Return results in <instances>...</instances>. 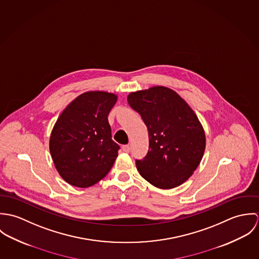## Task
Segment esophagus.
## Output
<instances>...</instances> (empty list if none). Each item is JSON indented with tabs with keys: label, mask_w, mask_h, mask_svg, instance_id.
Returning <instances> with one entry per match:
<instances>
[{
	"label": "esophagus",
	"mask_w": 259,
	"mask_h": 259,
	"mask_svg": "<svg viewBox=\"0 0 259 259\" xmlns=\"http://www.w3.org/2000/svg\"><path fill=\"white\" fill-rule=\"evenodd\" d=\"M122 150L124 152H130L131 151V146L130 145H125V146H122Z\"/></svg>",
	"instance_id": "obj_1"
}]
</instances>
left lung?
Listing matches in <instances>:
<instances>
[{"mask_svg":"<svg viewBox=\"0 0 259 259\" xmlns=\"http://www.w3.org/2000/svg\"><path fill=\"white\" fill-rule=\"evenodd\" d=\"M127 103L148 127V153L136 160L140 175L162 189L183 185L205 149L204 131L194 111L175 91L160 85L131 93Z\"/></svg>","mask_w":259,"mask_h":259,"instance_id":"left-lung-1","label":"left lung"}]
</instances>
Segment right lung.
I'll return each instance as SVG.
<instances>
[{"label": "right lung", "mask_w": 259, "mask_h": 259, "mask_svg": "<svg viewBox=\"0 0 259 259\" xmlns=\"http://www.w3.org/2000/svg\"><path fill=\"white\" fill-rule=\"evenodd\" d=\"M117 97L87 92L63 111L50 138V152L60 176L68 184L89 187L111 170L119 146L111 140L108 115Z\"/></svg>", "instance_id": "obj_1"}]
</instances>
